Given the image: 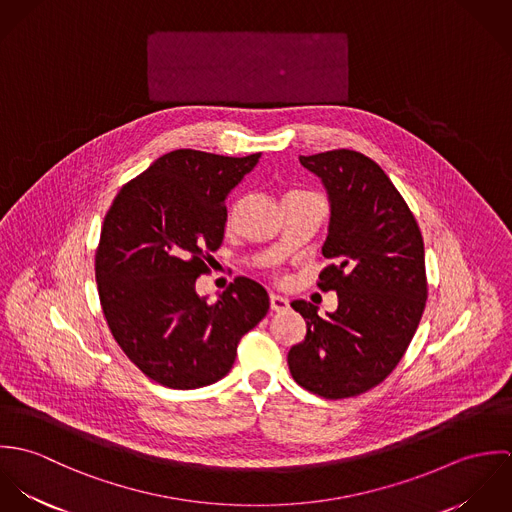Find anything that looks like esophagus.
Masks as SVG:
<instances>
[{"label":"esophagus","mask_w":512,"mask_h":512,"mask_svg":"<svg viewBox=\"0 0 512 512\" xmlns=\"http://www.w3.org/2000/svg\"><path fill=\"white\" fill-rule=\"evenodd\" d=\"M288 299L286 297H282V295H278V293H270V307H272V311H284V309H288Z\"/></svg>","instance_id":"1"}]
</instances>
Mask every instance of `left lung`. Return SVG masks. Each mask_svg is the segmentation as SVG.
<instances>
[{"label":"left lung","mask_w":512,"mask_h":512,"mask_svg":"<svg viewBox=\"0 0 512 512\" xmlns=\"http://www.w3.org/2000/svg\"><path fill=\"white\" fill-rule=\"evenodd\" d=\"M331 203L319 274L339 307L327 317L295 299L307 335L293 345V380L323 398H351L380 384L404 357L426 307L428 282L420 226L388 175L363 153L333 149L299 155Z\"/></svg>","instance_id":"obj_1"}]
</instances>
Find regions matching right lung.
Masks as SVG:
<instances>
[{"instance_id": "right-lung-1", "label": "right lung", "mask_w": 512, "mask_h": 512, "mask_svg": "<svg viewBox=\"0 0 512 512\" xmlns=\"http://www.w3.org/2000/svg\"><path fill=\"white\" fill-rule=\"evenodd\" d=\"M260 155L169 151L120 189L104 217L94 270L106 323L126 357L167 388L220 380L270 309L266 290L244 276L213 305L195 292L222 244L224 199Z\"/></svg>"}]
</instances>
